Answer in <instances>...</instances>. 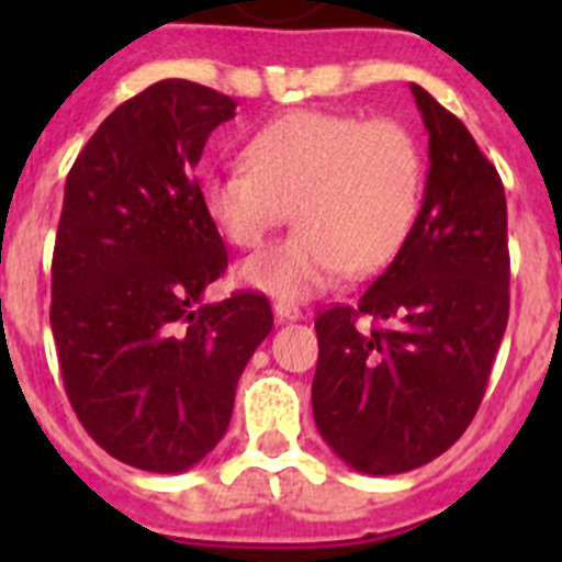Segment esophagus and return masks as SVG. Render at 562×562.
<instances>
[{
	"label": "esophagus",
	"instance_id": "obj_1",
	"mask_svg": "<svg viewBox=\"0 0 562 562\" xmlns=\"http://www.w3.org/2000/svg\"><path fill=\"white\" fill-rule=\"evenodd\" d=\"M272 312H276L278 324H286V321H301V317H304V312L297 310V306L281 304V301H278V304L272 306Z\"/></svg>",
	"mask_w": 562,
	"mask_h": 562
}]
</instances>
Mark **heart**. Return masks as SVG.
Segmentation results:
<instances>
[{
	"mask_svg": "<svg viewBox=\"0 0 562 562\" xmlns=\"http://www.w3.org/2000/svg\"><path fill=\"white\" fill-rule=\"evenodd\" d=\"M422 200V154L402 123L295 109L265 123L245 166L211 173L202 207L233 247L265 245L290 220L286 241L247 258L238 281L281 301H306L349 270L371 276L405 245Z\"/></svg>",
	"mask_w": 562,
	"mask_h": 562,
	"instance_id": "heart-1",
	"label": "heart"
}]
</instances>
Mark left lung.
<instances>
[{
	"mask_svg": "<svg viewBox=\"0 0 562 562\" xmlns=\"http://www.w3.org/2000/svg\"><path fill=\"white\" fill-rule=\"evenodd\" d=\"M428 128L419 216L355 306L315 321L312 414L351 470L408 473L456 445L486 391L509 317L506 196L464 123L411 83ZM371 316L374 330H357Z\"/></svg>",
	"mask_w": 562,
	"mask_h": 562,
	"instance_id": "left-lung-1",
	"label": "left lung"
}]
</instances>
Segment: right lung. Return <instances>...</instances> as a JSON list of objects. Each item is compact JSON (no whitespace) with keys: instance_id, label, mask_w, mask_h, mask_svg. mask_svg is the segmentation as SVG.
<instances>
[{"instance_id":"1","label":"right lung","mask_w":562,"mask_h":562,"mask_svg":"<svg viewBox=\"0 0 562 562\" xmlns=\"http://www.w3.org/2000/svg\"><path fill=\"white\" fill-rule=\"evenodd\" d=\"M236 101L168 78L121 103L64 186L49 326L69 405L123 464L182 473L231 425L238 376L272 329L265 295L207 304L227 267L193 180Z\"/></svg>"}]
</instances>
